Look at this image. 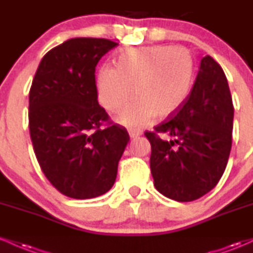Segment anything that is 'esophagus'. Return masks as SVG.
<instances>
[{"mask_svg":"<svg viewBox=\"0 0 253 253\" xmlns=\"http://www.w3.org/2000/svg\"><path fill=\"white\" fill-rule=\"evenodd\" d=\"M141 130H139V129H129V135H130V138H136V136H139V135H141Z\"/></svg>","mask_w":253,"mask_h":253,"instance_id":"obj_1","label":"esophagus"}]
</instances>
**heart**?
I'll return each mask as SVG.
<instances>
[{
	"label": "heart",
	"instance_id": "obj_1",
	"mask_svg": "<svg viewBox=\"0 0 253 253\" xmlns=\"http://www.w3.org/2000/svg\"><path fill=\"white\" fill-rule=\"evenodd\" d=\"M115 64H103L96 77L97 100L104 109L118 112L130 95L134 98L117 121L129 128L146 126L153 117L165 118L189 97L195 64L183 46L155 45L118 52Z\"/></svg>",
	"mask_w": 253,
	"mask_h": 253
}]
</instances>
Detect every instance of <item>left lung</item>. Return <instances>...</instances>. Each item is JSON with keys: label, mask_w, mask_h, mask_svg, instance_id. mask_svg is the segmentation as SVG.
Here are the masks:
<instances>
[{"label": "left lung", "mask_w": 253, "mask_h": 253, "mask_svg": "<svg viewBox=\"0 0 253 253\" xmlns=\"http://www.w3.org/2000/svg\"><path fill=\"white\" fill-rule=\"evenodd\" d=\"M233 114L225 72L211 56L203 57L187 101L155 132H145L151 144V173L159 193L189 202L215 187L231 152Z\"/></svg>", "instance_id": "obj_1"}]
</instances>
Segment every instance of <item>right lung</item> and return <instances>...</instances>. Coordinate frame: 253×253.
<instances>
[{"label":"right lung","instance_id":"obj_1","mask_svg":"<svg viewBox=\"0 0 253 253\" xmlns=\"http://www.w3.org/2000/svg\"><path fill=\"white\" fill-rule=\"evenodd\" d=\"M118 42L74 38L42 57L30 90L28 127L43 175L63 195L92 199L114 184L129 141L97 102L95 68Z\"/></svg>","mask_w":253,"mask_h":253}]
</instances>
